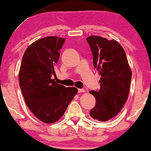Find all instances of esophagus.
<instances>
[{
    "instance_id": "34e87169",
    "label": "esophagus",
    "mask_w": 151,
    "mask_h": 151,
    "mask_svg": "<svg viewBox=\"0 0 151 151\" xmlns=\"http://www.w3.org/2000/svg\"><path fill=\"white\" fill-rule=\"evenodd\" d=\"M78 93H84L85 92V90L84 88H78Z\"/></svg>"
}]
</instances>
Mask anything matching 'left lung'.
<instances>
[{"label":"left lung","mask_w":151,"mask_h":151,"mask_svg":"<svg viewBox=\"0 0 151 151\" xmlns=\"http://www.w3.org/2000/svg\"><path fill=\"white\" fill-rule=\"evenodd\" d=\"M93 54L94 67L101 76L100 88L91 91L96 100L90 111L93 119L106 122L122 109L129 93L131 70L123 47L114 40L91 36L86 38Z\"/></svg>","instance_id":"left-lung-1"}]
</instances>
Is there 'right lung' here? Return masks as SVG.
Wrapping results in <instances>:
<instances>
[{
    "mask_svg": "<svg viewBox=\"0 0 151 151\" xmlns=\"http://www.w3.org/2000/svg\"><path fill=\"white\" fill-rule=\"evenodd\" d=\"M65 38L48 36L35 41L22 57L19 82L27 106L45 123H53L65 112L77 94L76 87H65L52 79Z\"/></svg>",
    "mask_w": 151,
    "mask_h": 151,
    "instance_id": "obj_1",
    "label": "right lung"
}]
</instances>
